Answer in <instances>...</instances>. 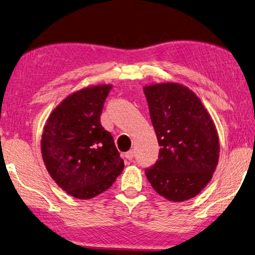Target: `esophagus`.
I'll return each instance as SVG.
<instances>
[{
  "label": "esophagus",
  "instance_id": "esophagus-1",
  "mask_svg": "<svg viewBox=\"0 0 255 255\" xmlns=\"http://www.w3.org/2000/svg\"><path fill=\"white\" fill-rule=\"evenodd\" d=\"M133 157H134V151L133 150H128V152H125V158L128 160H132Z\"/></svg>",
  "mask_w": 255,
  "mask_h": 255
}]
</instances>
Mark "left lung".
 <instances>
[{
	"label": "left lung",
	"instance_id": "8db88e82",
	"mask_svg": "<svg viewBox=\"0 0 255 255\" xmlns=\"http://www.w3.org/2000/svg\"><path fill=\"white\" fill-rule=\"evenodd\" d=\"M143 91L160 145L158 160L145 169V176L161 197L186 201L207 186L218 165L216 125L200 98L185 86L153 83Z\"/></svg>",
	"mask_w": 255,
	"mask_h": 255
}]
</instances>
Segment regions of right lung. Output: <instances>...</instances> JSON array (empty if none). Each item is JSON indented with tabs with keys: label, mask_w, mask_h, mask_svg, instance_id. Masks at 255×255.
Masks as SVG:
<instances>
[{
	"label": "right lung",
	"mask_w": 255,
	"mask_h": 255,
	"mask_svg": "<svg viewBox=\"0 0 255 255\" xmlns=\"http://www.w3.org/2000/svg\"><path fill=\"white\" fill-rule=\"evenodd\" d=\"M112 85L90 86L69 95L46 121L40 149L56 184L77 199L110 189L123 172L112 134L100 124Z\"/></svg>",
	"instance_id": "add662e5"
}]
</instances>
